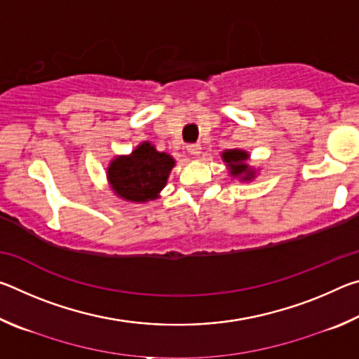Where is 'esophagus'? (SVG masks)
Masks as SVG:
<instances>
[{"label":"esophagus","mask_w":359,"mask_h":359,"mask_svg":"<svg viewBox=\"0 0 359 359\" xmlns=\"http://www.w3.org/2000/svg\"><path fill=\"white\" fill-rule=\"evenodd\" d=\"M187 150H188V154H190V155L196 156V155L201 154V145H199V144H188Z\"/></svg>","instance_id":"34e87169"}]
</instances>
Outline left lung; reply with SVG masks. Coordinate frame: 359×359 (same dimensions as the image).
<instances>
[{"label": "left lung", "mask_w": 359, "mask_h": 359, "mask_svg": "<svg viewBox=\"0 0 359 359\" xmlns=\"http://www.w3.org/2000/svg\"><path fill=\"white\" fill-rule=\"evenodd\" d=\"M248 155L242 150H226L223 151V160L226 161V165L229 166V171L233 175H244L242 180H250L253 177V171L248 165H245V160Z\"/></svg>", "instance_id": "8db88e82"}]
</instances>
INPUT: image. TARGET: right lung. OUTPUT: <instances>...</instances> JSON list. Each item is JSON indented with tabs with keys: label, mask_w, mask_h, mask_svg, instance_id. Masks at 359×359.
<instances>
[{
	"label": "right lung",
	"mask_w": 359,
	"mask_h": 359,
	"mask_svg": "<svg viewBox=\"0 0 359 359\" xmlns=\"http://www.w3.org/2000/svg\"><path fill=\"white\" fill-rule=\"evenodd\" d=\"M172 166V156L160 154L150 142H144L130 156L115 158L107 169V177L120 198L145 203L155 199L165 188Z\"/></svg>",
	"instance_id": "add662e5"
}]
</instances>
